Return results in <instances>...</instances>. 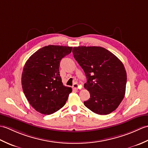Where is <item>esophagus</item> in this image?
<instances>
[{
    "instance_id": "esophagus-1",
    "label": "esophagus",
    "mask_w": 148,
    "mask_h": 148,
    "mask_svg": "<svg viewBox=\"0 0 148 148\" xmlns=\"http://www.w3.org/2000/svg\"><path fill=\"white\" fill-rule=\"evenodd\" d=\"M78 86H79V85H78L77 83H74V84H73V86H72V88H74V90H77Z\"/></svg>"
}]
</instances>
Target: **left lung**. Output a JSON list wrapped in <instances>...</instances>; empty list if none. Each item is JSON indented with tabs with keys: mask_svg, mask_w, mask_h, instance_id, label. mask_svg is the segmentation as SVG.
<instances>
[{
	"mask_svg": "<svg viewBox=\"0 0 148 148\" xmlns=\"http://www.w3.org/2000/svg\"><path fill=\"white\" fill-rule=\"evenodd\" d=\"M72 53L87 79L84 88L90 98L84 102V106L100 115L114 111L123 99L126 90L127 72L123 63L102 47H74Z\"/></svg>",
	"mask_w": 148,
	"mask_h": 148,
	"instance_id": "left-lung-1",
	"label": "left lung"
}]
</instances>
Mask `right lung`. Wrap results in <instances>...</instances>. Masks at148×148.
<instances>
[{"label":"right lung","instance_id":"add662e5","mask_svg":"<svg viewBox=\"0 0 148 148\" xmlns=\"http://www.w3.org/2000/svg\"><path fill=\"white\" fill-rule=\"evenodd\" d=\"M72 47L49 45L37 50L28 59L21 75V85L30 104L43 114H51L65 104L70 87L65 86L60 76L61 60Z\"/></svg>","mask_w":148,"mask_h":148}]
</instances>
